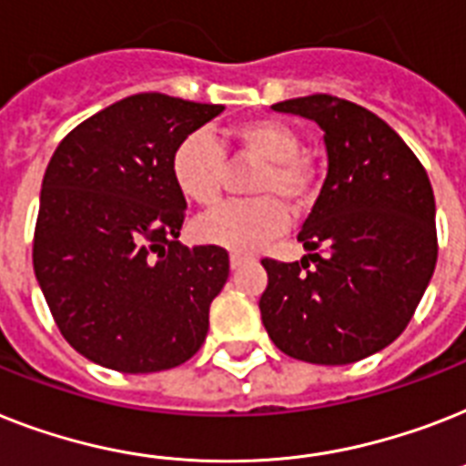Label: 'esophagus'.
<instances>
[{
  "label": "esophagus",
  "mask_w": 466,
  "mask_h": 466,
  "mask_svg": "<svg viewBox=\"0 0 466 466\" xmlns=\"http://www.w3.org/2000/svg\"><path fill=\"white\" fill-rule=\"evenodd\" d=\"M248 260H251V256H246V253H237V251H234L232 256H229V266H232V270H237V268L246 266Z\"/></svg>",
  "instance_id": "1"
}]
</instances>
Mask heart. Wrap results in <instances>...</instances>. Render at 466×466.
<instances>
[{
  "label": "heart",
  "instance_id": "heart-1",
  "mask_svg": "<svg viewBox=\"0 0 466 466\" xmlns=\"http://www.w3.org/2000/svg\"><path fill=\"white\" fill-rule=\"evenodd\" d=\"M225 138L234 162L256 165L244 203L218 208L194 227L196 239L229 251H256L287 227V210L306 213L316 200V172L311 160L299 153L301 138L292 124L258 116L232 124ZM172 179L179 194L200 208H213L222 198L227 162L222 147L203 131L184 136L169 157Z\"/></svg>",
  "mask_w": 466,
  "mask_h": 466
}]
</instances>
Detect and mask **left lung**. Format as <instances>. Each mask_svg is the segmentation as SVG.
Returning a JSON list of instances; mask_svg holds the SVG:
<instances>
[{
    "instance_id": "left-lung-1",
    "label": "left lung",
    "mask_w": 466,
    "mask_h": 466,
    "mask_svg": "<svg viewBox=\"0 0 466 466\" xmlns=\"http://www.w3.org/2000/svg\"><path fill=\"white\" fill-rule=\"evenodd\" d=\"M323 128L328 177L297 239L301 263L263 258L258 309L287 357L342 366L397 339L438 258L436 200L411 147L361 105L294 97L272 105Z\"/></svg>"
}]
</instances>
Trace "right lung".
Returning a JSON list of instances; mask_svg holds the SVG:
<instances>
[{"label":"right lung","mask_w":466,"mask_h":466,"mask_svg":"<svg viewBox=\"0 0 466 466\" xmlns=\"http://www.w3.org/2000/svg\"><path fill=\"white\" fill-rule=\"evenodd\" d=\"M222 105L138 93L64 136L45 169L33 268L64 339L122 373L184 364L229 275L222 246L179 241L174 146Z\"/></svg>","instance_id":"1"}]
</instances>
